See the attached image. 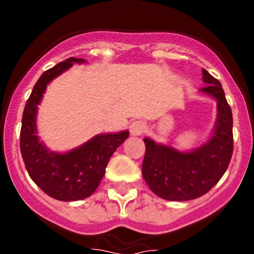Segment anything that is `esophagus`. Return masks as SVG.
Listing matches in <instances>:
<instances>
[{"instance_id": "obj_1", "label": "esophagus", "mask_w": 254, "mask_h": 254, "mask_svg": "<svg viewBox=\"0 0 254 254\" xmlns=\"http://www.w3.org/2000/svg\"><path fill=\"white\" fill-rule=\"evenodd\" d=\"M145 130L146 127L141 120H136V122H132L131 124H130V132H131V135H134V136L142 135L143 132H145Z\"/></svg>"}]
</instances>
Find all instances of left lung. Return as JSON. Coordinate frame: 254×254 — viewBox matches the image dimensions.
<instances>
[{
    "label": "left lung",
    "instance_id": "obj_1",
    "mask_svg": "<svg viewBox=\"0 0 254 254\" xmlns=\"http://www.w3.org/2000/svg\"><path fill=\"white\" fill-rule=\"evenodd\" d=\"M206 84L200 92L217 102L214 131L204 145L189 151L156 143L145 137L142 176L151 190L171 201L196 199L206 194L226 172L234 151L232 112L225 98L221 83L203 68Z\"/></svg>",
    "mask_w": 254,
    "mask_h": 254
}]
</instances>
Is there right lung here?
Masks as SVG:
<instances>
[{
    "label": "right lung",
    "instance_id": "add662e5",
    "mask_svg": "<svg viewBox=\"0 0 254 254\" xmlns=\"http://www.w3.org/2000/svg\"><path fill=\"white\" fill-rule=\"evenodd\" d=\"M83 63V59L68 58L45 71L35 83L22 118L20 153L28 175L44 193L61 201L81 200L92 195L106 173L109 158L129 137L127 130L99 134L64 153L49 150L39 140L37 112L48 84L73 64Z\"/></svg>",
    "mask_w": 254,
    "mask_h": 254
}]
</instances>
